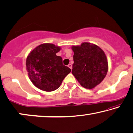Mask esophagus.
<instances>
[{"label":"esophagus","mask_w":133,"mask_h":133,"mask_svg":"<svg viewBox=\"0 0 133 133\" xmlns=\"http://www.w3.org/2000/svg\"><path fill=\"white\" fill-rule=\"evenodd\" d=\"M68 66L69 68H70V69H71V70H72V65H71V64H69V65H68Z\"/></svg>","instance_id":"obj_1"}]
</instances>
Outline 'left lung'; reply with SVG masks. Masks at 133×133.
I'll list each match as a JSON object with an SVG mask.
<instances>
[{
  "mask_svg": "<svg viewBox=\"0 0 133 133\" xmlns=\"http://www.w3.org/2000/svg\"><path fill=\"white\" fill-rule=\"evenodd\" d=\"M72 74L83 87L93 89L103 80L108 71L106 56L98 46L89 43L72 46Z\"/></svg>",
  "mask_w": 133,
  "mask_h": 133,
  "instance_id": "left-lung-1",
  "label": "left lung"
}]
</instances>
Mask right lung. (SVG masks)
Wrapping results in <instances>:
<instances>
[{"instance_id":"1","label":"right lung","mask_w":133,"mask_h":133,"mask_svg":"<svg viewBox=\"0 0 133 133\" xmlns=\"http://www.w3.org/2000/svg\"><path fill=\"white\" fill-rule=\"evenodd\" d=\"M61 47L53 44L38 45L28 55L26 69L28 76L35 86L47 92L59 88L64 78L71 70L63 65L62 58L56 56Z\"/></svg>"}]
</instances>
